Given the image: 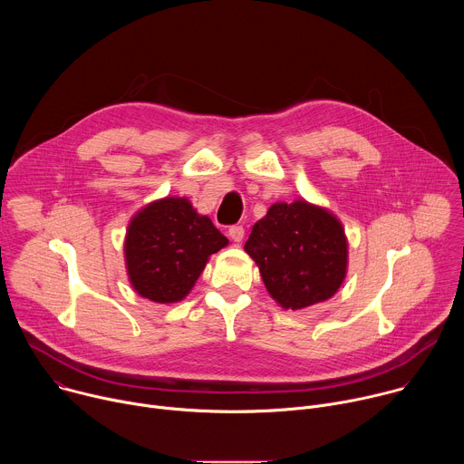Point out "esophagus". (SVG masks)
<instances>
[{"label": "esophagus", "mask_w": 464, "mask_h": 464, "mask_svg": "<svg viewBox=\"0 0 464 464\" xmlns=\"http://www.w3.org/2000/svg\"><path fill=\"white\" fill-rule=\"evenodd\" d=\"M229 238H231L233 242H242V238H244V227H242V226H233V227H229Z\"/></svg>", "instance_id": "1"}]
</instances>
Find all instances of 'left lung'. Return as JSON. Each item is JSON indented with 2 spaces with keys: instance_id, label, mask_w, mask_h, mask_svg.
<instances>
[{
  "instance_id": "left-lung-1",
  "label": "left lung",
  "mask_w": 464,
  "mask_h": 464,
  "mask_svg": "<svg viewBox=\"0 0 464 464\" xmlns=\"http://www.w3.org/2000/svg\"><path fill=\"white\" fill-rule=\"evenodd\" d=\"M244 251L285 310L330 299L347 276L349 244L342 222L303 198L274 204L253 226Z\"/></svg>"
}]
</instances>
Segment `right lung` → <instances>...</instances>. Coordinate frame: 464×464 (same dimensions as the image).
<instances>
[{
	"mask_svg": "<svg viewBox=\"0 0 464 464\" xmlns=\"http://www.w3.org/2000/svg\"><path fill=\"white\" fill-rule=\"evenodd\" d=\"M229 240L187 198L167 196L131 217L124 262L131 288L160 304L185 299L209 256Z\"/></svg>",
	"mask_w": 464,
	"mask_h": 464,
	"instance_id": "right-lung-1",
	"label": "right lung"
}]
</instances>
